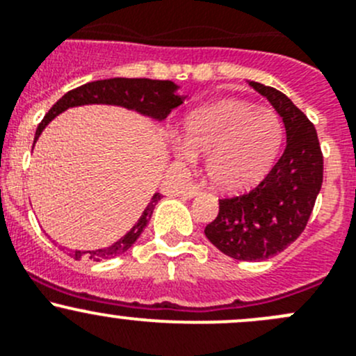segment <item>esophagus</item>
Instances as JSON below:
<instances>
[{
  "instance_id": "34e87169",
  "label": "esophagus",
  "mask_w": 356,
  "mask_h": 356,
  "mask_svg": "<svg viewBox=\"0 0 356 356\" xmlns=\"http://www.w3.org/2000/svg\"><path fill=\"white\" fill-rule=\"evenodd\" d=\"M183 197H185V199H193V197H197L200 193V190H199V186L197 185H188V186H185V188H183Z\"/></svg>"
}]
</instances>
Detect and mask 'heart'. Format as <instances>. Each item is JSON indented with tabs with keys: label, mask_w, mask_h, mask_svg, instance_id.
<instances>
[{
	"label": "heart",
	"mask_w": 356,
	"mask_h": 356,
	"mask_svg": "<svg viewBox=\"0 0 356 356\" xmlns=\"http://www.w3.org/2000/svg\"><path fill=\"white\" fill-rule=\"evenodd\" d=\"M282 140V121L272 108L228 98L190 112L178 156L206 157L209 181L223 192H241L268 175Z\"/></svg>",
	"instance_id": "heart-1"
}]
</instances>
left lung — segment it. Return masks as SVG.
<instances>
[{
    "label": "left lung",
    "mask_w": 356,
    "mask_h": 356,
    "mask_svg": "<svg viewBox=\"0 0 356 356\" xmlns=\"http://www.w3.org/2000/svg\"><path fill=\"white\" fill-rule=\"evenodd\" d=\"M282 118L286 150L266 178L249 193L220 200V213L204 234L223 254L263 261L282 252L302 234L323 179L316 129L279 90L248 81Z\"/></svg>",
    "instance_id": "1"
}]
</instances>
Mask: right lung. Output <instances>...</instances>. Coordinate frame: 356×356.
Returning a JSON list of instances; mask_svg holds the SVG:
<instances>
[{
    "instance_id": "add662e5",
    "label": "right lung",
    "mask_w": 356,
    "mask_h": 356,
    "mask_svg": "<svg viewBox=\"0 0 356 356\" xmlns=\"http://www.w3.org/2000/svg\"><path fill=\"white\" fill-rule=\"evenodd\" d=\"M179 86L173 81H157V79H128V77H112V79L93 81L86 83L76 90L69 91L48 111L43 121L40 122L34 136V143L41 136L43 129L57 118L58 114L65 112L67 108L81 107V105H118L128 111H135L145 118L154 119L157 122H163L173 108L179 107L183 102L188 98V95H179ZM161 193H154L150 202L147 204L145 211L138 218L131 230L114 242L108 248L95 249V251H74L72 258L81 259L88 256L93 261H104V259L115 258L128 251L136 238L142 235L143 228L149 223L150 216L154 213V207L161 200Z\"/></svg>"
}]
</instances>
